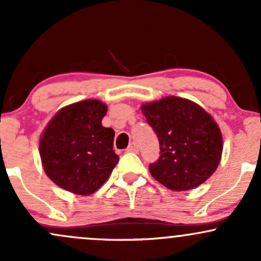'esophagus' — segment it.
Masks as SVG:
<instances>
[{
  "instance_id": "34e87169",
  "label": "esophagus",
  "mask_w": 261,
  "mask_h": 261,
  "mask_svg": "<svg viewBox=\"0 0 261 261\" xmlns=\"http://www.w3.org/2000/svg\"><path fill=\"white\" fill-rule=\"evenodd\" d=\"M126 151L127 152H135V153H136V152H139V146H137V143L131 142L130 145H128V147L126 148Z\"/></svg>"
}]
</instances>
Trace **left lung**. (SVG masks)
Wrapping results in <instances>:
<instances>
[{"mask_svg": "<svg viewBox=\"0 0 261 261\" xmlns=\"http://www.w3.org/2000/svg\"><path fill=\"white\" fill-rule=\"evenodd\" d=\"M160 141L161 155L149 164L157 181L175 191L199 187L214 174L222 154V135L201 107L179 97L142 106Z\"/></svg>", "mask_w": 261, "mask_h": 261, "instance_id": "8db88e82", "label": "left lung"}]
</instances>
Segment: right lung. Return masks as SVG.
Instances as JSON below:
<instances>
[{"mask_svg":"<svg viewBox=\"0 0 261 261\" xmlns=\"http://www.w3.org/2000/svg\"><path fill=\"white\" fill-rule=\"evenodd\" d=\"M107 106L97 99L71 104L56 114L41 135L39 151L46 175L79 195L97 191L118 164L113 128L101 119Z\"/></svg>","mask_w":261,"mask_h":261,"instance_id":"obj_1","label":"right lung"}]
</instances>
